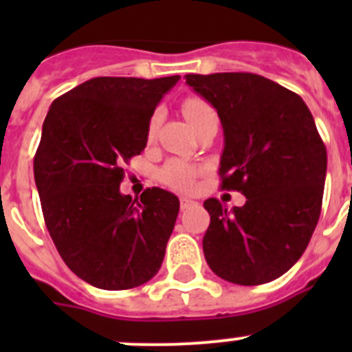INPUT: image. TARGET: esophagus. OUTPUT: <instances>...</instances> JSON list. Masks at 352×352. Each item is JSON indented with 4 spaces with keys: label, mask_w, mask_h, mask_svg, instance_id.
<instances>
[{
    "label": "esophagus",
    "mask_w": 352,
    "mask_h": 352,
    "mask_svg": "<svg viewBox=\"0 0 352 352\" xmlns=\"http://www.w3.org/2000/svg\"><path fill=\"white\" fill-rule=\"evenodd\" d=\"M194 206H197L196 201H192V199L189 197H180V208H182V211H186V209L189 208H194Z\"/></svg>",
    "instance_id": "34e87169"
}]
</instances>
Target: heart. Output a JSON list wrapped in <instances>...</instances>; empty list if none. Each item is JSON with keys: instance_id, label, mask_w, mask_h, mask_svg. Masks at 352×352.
Segmentation results:
<instances>
[{"instance_id": "heart-1", "label": "heart", "mask_w": 352, "mask_h": 352, "mask_svg": "<svg viewBox=\"0 0 352 352\" xmlns=\"http://www.w3.org/2000/svg\"><path fill=\"white\" fill-rule=\"evenodd\" d=\"M182 112L187 117L189 124L194 127L197 124H201L202 120L208 119V117L216 116L214 109L208 104L206 100L199 97H189L182 102ZM158 113L151 116L150 122H148V140H153L156 133V126H158ZM197 168L196 166L189 165L186 162H180V160H173V162L166 163L165 168L162 170V180L168 187L175 190H190L196 182Z\"/></svg>"}]
</instances>
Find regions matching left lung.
Returning <instances> with one entry per match:
<instances>
[{
  "label": "left lung",
  "instance_id": "1",
  "mask_svg": "<svg viewBox=\"0 0 352 352\" xmlns=\"http://www.w3.org/2000/svg\"><path fill=\"white\" fill-rule=\"evenodd\" d=\"M186 83L221 120V187L247 197L233 209L204 202L206 262L235 285L274 281L303 255L320 218L327 151L314 116L300 95L254 73L186 74Z\"/></svg>",
  "mask_w": 352,
  "mask_h": 352
}]
</instances>
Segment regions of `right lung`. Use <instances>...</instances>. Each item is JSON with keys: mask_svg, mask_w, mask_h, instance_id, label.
I'll list each match as a JSON object with an SVG mask.
<instances>
[{"mask_svg": "<svg viewBox=\"0 0 352 352\" xmlns=\"http://www.w3.org/2000/svg\"><path fill=\"white\" fill-rule=\"evenodd\" d=\"M180 76L91 78L52 102L34 158L45 226L67 267L100 289H131L158 272L180 202L120 194L124 163L146 148L148 122Z\"/></svg>", "mask_w": 352, "mask_h": 352, "instance_id": "right-lung-1", "label": "right lung"}]
</instances>
